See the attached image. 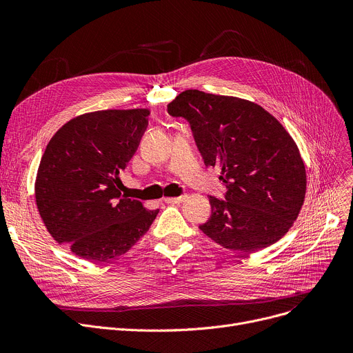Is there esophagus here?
I'll return each mask as SVG.
<instances>
[{"mask_svg": "<svg viewBox=\"0 0 353 353\" xmlns=\"http://www.w3.org/2000/svg\"><path fill=\"white\" fill-rule=\"evenodd\" d=\"M186 200V196H180V197H164V201L167 205H179V203H183Z\"/></svg>", "mask_w": 353, "mask_h": 353, "instance_id": "34e87169", "label": "esophagus"}]
</instances>
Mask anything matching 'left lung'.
Masks as SVG:
<instances>
[{"mask_svg":"<svg viewBox=\"0 0 353 353\" xmlns=\"http://www.w3.org/2000/svg\"><path fill=\"white\" fill-rule=\"evenodd\" d=\"M184 117L206 165L220 167L225 199L209 197L212 216L199 229L230 250L253 253L282 239L298 219L306 170L286 128L256 103L186 90L167 104Z\"/></svg>","mask_w":353,"mask_h":353,"instance_id":"1","label":"left lung"}]
</instances>
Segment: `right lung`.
Here are the masks:
<instances>
[{
  "label": "right lung",
  "instance_id": "1",
  "mask_svg": "<svg viewBox=\"0 0 353 353\" xmlns=\"http://www.w3.org/2000/svg\"><path fill=\"white\" fill-rule=\"evenodd\" d=\"M148 108L100 110L67 121L47 144L35 177V203L50 234L90 262L132 249L159 210L120 192Z\"/></svg>",
  "mask_w": 353,
  "mask_h": 353
}]
</instances>
